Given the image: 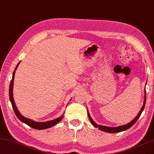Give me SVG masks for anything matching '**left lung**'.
Wrapping results in <instances>:
<instances>
[{
    "mask_svg": "<svg viewBox=\"0 0 154 154\" xmlns=\"http://www.w3.org/2000/svg\"><path fill=\"white\" fill-rule=\"evenodd\" d=\"M145 101H146V92H145V99H144V103H143V106H142V108L141 109L140 112H139L138 115L137 116L135 119H134L132 121L128 122V124L122 125V126H119V127H106V126H102V125H97L96 122H95L91 118L90 115H89V112H88V115L89 120H90L91 123L95 127L98 128V129L101 130L102 131H104V132H108V133H119V132H121V131H123L125 130H127L128 128H129L130 127H132V126L135 123V122L137 121L138 119L139 118V116H141V114L142 113V112L144 110L145 108Z\"/></svg>",
    "mask_w": 154,
    "mask_h": 154,
    "instance_id": "left-lung-1",
    "label": "left lung"
}]
</instances>
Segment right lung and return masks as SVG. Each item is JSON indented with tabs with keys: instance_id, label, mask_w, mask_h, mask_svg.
Returning <instances> with one entry per match:
<instances>
[{
	"instance_id": "add662e5",
	"label": "right lung",
	"mask_w": 154,
	"mask_h": 154,
	"mask_svg": "<svg viewBox=\"0 0 154 154\" xmlns=\"http://www.w3.org/2000/svg\"><path fill=\"white\" fill-rule=\"evenodd\" d=\"M19 62L17 65L15 67V70H14L13 73V77H12V79H11V82L10 83V86H9V98H10V101L11 102V104H12L13 108L14 110V112L16 114V116L17 118L20 120L21 122H24L26 125L29 126L30 127H32L33 128H35V129H46V128H48L50 127H52L53 126L55 125L56 124H57L63 118V116H61L58 118L52 120V121H46V122H35L33 120H31L29 119H27L26 117H24L23 116H22L20 114V112L18 111L17 108L16 107L15 103L14 102V99H13V80H14V77H15V71L17 69L18 66L19 65Z\"/></svg>"
}]
</instances>
